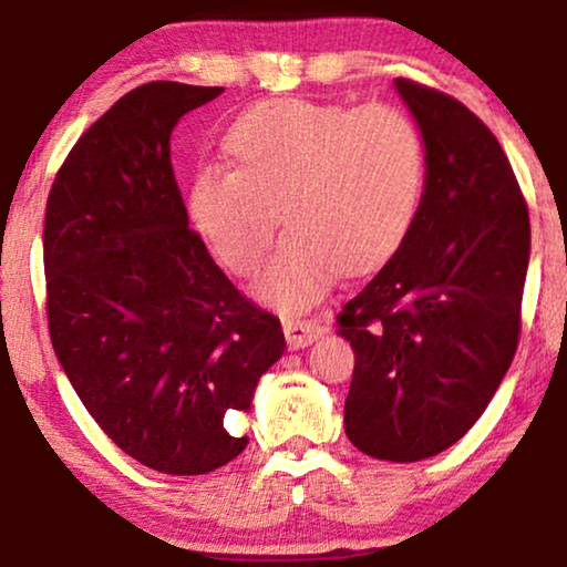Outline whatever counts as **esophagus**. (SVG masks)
<instances>
[{"label":"esophagus","mask_w":567,"mask_h":567,"mask_svg":"<svg viewBox=\"0 0 567 567\" xmlns=\"http://www.w3.org/2000/svg\"><path fill=\"white\" fill-rule=\"evenodd\" d=\"M282 329H285V337H287V344H290V349H302V347L313 344V341L326 331L321 323L300 321V318H285Z\"/></svg>","instance_id":"esophagus-1"}]
</instances>
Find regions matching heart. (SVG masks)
I'll list each match as a JSON object with an SVG mask.
<instances>
[{
  "label": "heart",
  "instance_id": "1",
  "mask_svg": "<svg viewBox=\"0 0 567 567\" xmlns=\"http://www.w3.org/2000/svg\"><path fill=\"white\" fill-rule=\"evenodd\" d=\"M223 151L230 169L195 174L189 218L230 272L251 277L282 213L290 234L257 285L282 310L316 302L339 269L360 275L388 261L424 203V135L388 105L261 102L236 117Z\"/></svg>",
  "mask_w": 567,
  "mask_h": 567
}]
</instances>
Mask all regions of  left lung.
<instances>
[{
  "mask_svg": "<svg viewBox=\"0 0 567 567\" xmlns=\"http://www.w3.org/2000/svg\"><path fill=\"white\" fill-rule=\"evenodd\" d=\"M426 143L419 218L388 265L337 316L354 349L349 442L374 460L440 454L483 416L516 354L529 210L481 117L395 79Z\"/></svg>",
  "mask_w": 567,
  "mask_h": 567,
  "instance_id": "8db88e82",
  "label": "left lung"
}]
</instances>
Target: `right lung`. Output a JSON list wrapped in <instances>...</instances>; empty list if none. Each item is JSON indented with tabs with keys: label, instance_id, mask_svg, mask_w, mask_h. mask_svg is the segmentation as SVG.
Returning a JSON list of instances; mask_svg holds the SVG:
<instances>
[{
	"label": "right lung",
	"instance_id": "add662e5",
	"mask_svg": "<svg viewBox=\"0 0 567 567\" xmlns=\"http://www.w3.org/2000/svg\"><path fill=\"white\" fill-rule=\"evenodd\" d=\"M223 86L151 82L123 94L61 164L45 205L53 352L102 432L141 465L205 475L238 457L257 382L285 352L187 226L169 138Z\"/></svg>",
	"mask_w": 567,
	"mask_h": 567
}]
</instances>
